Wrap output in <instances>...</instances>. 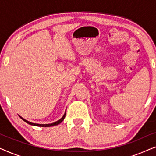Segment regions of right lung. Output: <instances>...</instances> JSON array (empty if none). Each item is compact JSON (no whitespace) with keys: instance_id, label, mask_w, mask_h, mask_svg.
I'll return each instance as SVG.
<instances>
[{"instance_id":"add662e5","label":"right lung","mask_w":156,"mask_h":156,"mask_svg":"<svg viewBox=\"0 0 156 156\" xmlns=\"http://www.w3.org/2000/svg\"><path fill=\"white\" fill-rule=\"evenodd\" d=\"M65 115H66V112L65 113V114H64V116H63L62 117V118H61L60 119H59V121H56V122L52 123H49V124H39V123H31V122H30V121H28L25 120V119H23V117H21L20 116H20V118L22 119L23 120L25 121V122H26L27 123H28V124H30V125H33V126H40V127H50V126H54L58 125V124H59V123H60L61 122H62V121H63L64 119H65Z\"/></svg>"}]
</instances>
